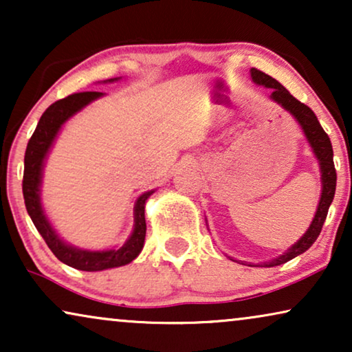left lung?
I'll return each instance as SVG.
<instances>
[{"label": "left lung", "mask_w": 352, "mask_h": 352, "mask_svg": "<svg viewBox=\"0 0 352 352\" xmlns=\"http://www.w3.org/2000/svg\"><path fill=\"white\" fill-rule=\"evenodd\" d=\"M250 74H252V80L254 83L261 85L264 88H271L272 89L271 99L274 102H277L278 105H282L283 109L288 110V112L296 118V122L301 124L302 133H305L307 142H309L312 152H314L317 162H319L320 175H322L320 200H319V205H317V211L314 214V219H312V223L309 226V229H307L305 235H302L295 245H292L285 253L280 254V256L276 259H272V261L261 264L263 267H274V266H278V264L290 261V259L296 258L298 254L305 253L306 250L311 248V245L316 242L317 237H319L322 226L325 223L327 213H329V208L335 197L336 170L333 163V148H331L330 138L329 134L324 131V128L320 126L316 113L312 112L307 105L293 98V96L288 93V91L283 88L277 80L272 78V76L266 75L264 72L258 69H252L250 70ZM248 266H252V264H248Z\"/></svg>", "instance_id": "obj_1"}]
</instances>
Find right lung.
<instances>
[{
	"mask_svg": "<svg viewBox=\"0 0 352 352\" xmlns=\"http://www.w3.org/2000/svg\"><path fill=\"white\" fill-rule=\"evenodd\" d=\"M118 78H110L109 81H117ZM102 93L98 91H85V93H75L67 96V98L56 100L41 115L40 122L36 124L35 133L32 134L30 141L27 144L25 158H23V181H22V192L23 200L28 214L45 239L47 247L56 254V258L67 266L80 269V271H104V269L120 267L124 264L131 263L134 258L141 253L146 240V216H144V208H146V200L155 190L144 192L141 197H138L134 204V226L133 232L129 239L120 248L102 250V252H91V250H81L72 245L65 243L59 235L56 234L50 221H47L45 211L41 206L40 199V187H41V176L45 160L50 153V148L54 142L57 133L60 131L64 124L70 117H74L76 112L93 102V100L102 98Z\"/></svg>",
	"mask_w": 352,
	"mask_h": 352,
	"instance_id": "add662e5",
	"label": "right lung"
}]
</instances>
